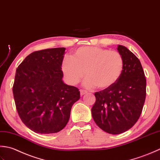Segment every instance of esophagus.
Listing matches in <instances>:
<instances>
[{"label":"esophagus","instance_id":"obj_1","mask_svg":"<svg viewBox=\"0 0 160 160\" xmlns=\"http://www.w3.org/2000/svg\"><path fill=\"white\" fill-rule=\"evenodd\" d=\"M86 93H88V92H87L86 90H80V94H81V96L83 95V94H86Z\"/></svg>","mask_w":160,"mask_h":160}]
</instances>
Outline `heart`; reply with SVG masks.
<instances>
[{
  "label": "heart",
  "instance_id": "obj_1",
  "mask_svg": "<svg viewBox=\"0 0 160 160\" xmlns=\"http://www.w3.org/2000/svg\"><path fill=\"white\" fill-rule=\"evenodd\" d=\"M125 62L122 54L98 47H81L65 58L61 69L68 82L76 84L84 77L86 87L96 86L105 90L114 86L124 69Z\"/></svg>",
  "mask_w": 160,
  "mask_h": 160
}]
</instances>
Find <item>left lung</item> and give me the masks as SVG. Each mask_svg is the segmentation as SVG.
<instances>
[{"label":"left lung","mask_w":160,"mask_h":160,"mask_svg":"<svg viewBox=\"0 0 160 160\" xmlns=\"http://www.w3.org/2000/svg\"><path fill=\"white\" fill-rule=\"evenodd\" d=\"M124 58L122 77L108 89L94 93L92 108L94 122L101 129L112 135L131 128L138 121L145 102L146 79L139 58L128 48L118 45Z\"/></svg>","instance_id":"8db88e82"}]
</instances>
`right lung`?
Wrapping results in <instances>:
<instances>
[{
  "instance_id": "right-lung-1",
  "label": "right lung",
  "mask_w": 160,
  "mask_h": 160,
  "mask_svg": "<svg viewBox=\"0 0 160 160\" xmlns=\"http://www.w3.org/2000/svg\"><path fill=\"white\" fill-rule=\"evenodd\" d=\"M65 48L29 54L16 68L13 94L22 123L37 133L59 132L69 121L72 106L80 98L77 88L63 83Z\"/></svg>"
}]
</instances>
